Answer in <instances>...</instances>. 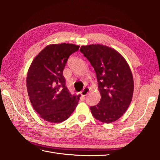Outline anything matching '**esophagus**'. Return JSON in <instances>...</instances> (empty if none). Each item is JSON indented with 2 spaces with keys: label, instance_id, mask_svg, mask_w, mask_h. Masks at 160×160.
<instances>
[{
  "label": "esophagus",
  "instance_id": "obj_1",
  "mask_svg": "<svg viewBox=\"0 0 160 160\" xmlns=\"http://www.w3.org/2000/svg\"><path fill=\"white\" fill-rule=\"evenodd\" d=\"M89 89L88 88H85L83 89V91L81 92V95L83 97H85L89 93Z\"/></svg>",
  "mask_w": 160,
  "mask_h": 160
}]
</instances>
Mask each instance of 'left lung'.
Returning a JSON list of instances; mask_svg holds the SVG:
<instances>
[{
    "label": "left lung",
    "mask_w": 160,
    "mask_h": 160,
    "mask_svg": "<svg viewBox=\"0 0 160 160\" xmlns=\"http://www.w3.org/2000/svg\"><path fill=\"white\" fill-rule=\"evenodd\" d=\"M80 51L94 68L101 94L99 103L90 107L91 112L101 122H114L132 100L134 84L129 66L119 52L105 45L81 46Z\"/></svg>",
    "instance_id": "left-lung-1"
}]
</instances>
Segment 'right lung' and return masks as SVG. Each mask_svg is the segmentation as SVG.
<instances>
[{"instance_id":"obj_1","label":"right lung","mask_w":160,"mask_h":160,"mask_svg":"<svg viewBox=\"0 0 160 160\" xmlns=\"http://www.w3.org/2000/svg\"><path fill=\"white\" fill-rule=\"evenodd\" d=\"M79 49V45L69 43L49 45L35 57L28 69V98L34 109L46 122H63L78 104L80 95L71 94L62 71L69 56Z\"/></svg>"}]
</instances>
